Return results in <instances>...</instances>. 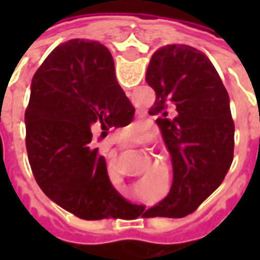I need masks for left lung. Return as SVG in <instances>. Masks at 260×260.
<instances>
[{"label": "left lung", "instance_id": "1", "mask_svg": "<svg viewBox=\"0 0 260 260\" xmlns=\"http://www.w3.org/2000/svg\"><path fill=\"white\" fill-rule=\"evenodd\" d=\"M147 85L156 91L149 110L173 160L170 193L150 217H185L223 182L234 157V121L229 93L209 59L195 47L167 44L153 54ZM174 108L176 117L168 118Z\"/></svg>", "mask_w": 260, "mask_h": 260}]
</instances>
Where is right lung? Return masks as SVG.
<instances>
[{
    "label": "right lung",
    "mask_w": 260,
    "mask_h": 260,
    "mask_svg": "<svg viewBox=\"0 0 260 260\" xmlns=\"http://www.w3.org/2000/svg\"><path fill=\"white\" fill-rule=\"evenodd\" d=\"M135 108L117 82L111 53L94 40L54 48L37 69L25 113L35 180L58 206L83 220L117 218L129 203L114 189L93 132L128 125Z\"/></svg>",
    "instance_id": "right-lung-1"
}]
</instances>
